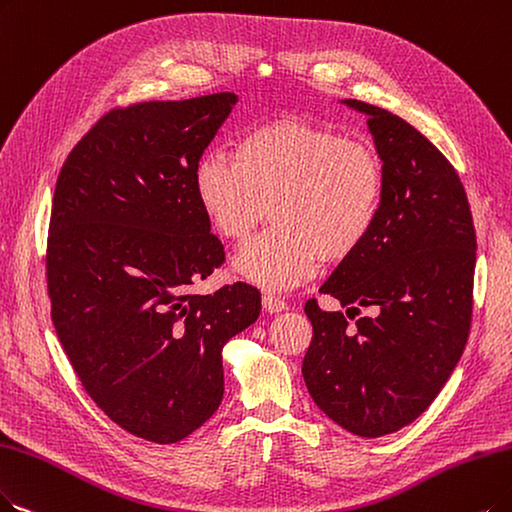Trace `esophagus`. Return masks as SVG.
I'll use <instances>...</instances> for the list:
<instances>
[{
	"instance_id": "esophagus-1",
	"label": "esophagus",
	"mask_w": 512,
	"mask_h": 512,
	"mask_svg": "<svg viewBox=\"0 0 512 512\" xmlns=\"http://www.w3.org/2000/svg\"><path fill=\"white\" fill-rule=\"evenodd\" d=\"M262 306H264V311L271 313V315L288 309V304H285L279 296H273V294H264L262 296Z\"/></svg>"
}]
</instances>
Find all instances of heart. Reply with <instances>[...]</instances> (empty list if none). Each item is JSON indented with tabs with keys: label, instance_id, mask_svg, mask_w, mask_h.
<instances>
[{
	"label": "heart",
	"instance_id": "obj_1",
	"mask_svg": "<svg viewBox=\"0 0 512 512\" xmlns=\"http://www.w3.org/2000/svg\"><path fill=\"white\" fill-rule=\"evenodd\" d=\"M193 189L212 229L245 241L271 210L273 229L235 256V273L267 292L309 281L319 264L351 258L372 235L384 199L378 153L304 119H275L239 136L235 157L203 153Z\"/></svg>",
	"mask_w": 512,
	"mask_h": 512
}]
</instances>
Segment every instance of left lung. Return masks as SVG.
I'll use <instances>...</instances> for the list:
<instances>
[{
    "instance_id": "left-lung-1",
    "label": "left lung",
    "mask_w": 512,
    "mask_h": 512,
    "mask_svg": "<svg viewBox=\"0 0 512 512\" xmlns=\"http://www.w3.org/2000/svg\"><path fill=\"white\" fill-rule=\"evenodd\" d=\"M367 115L384 170L380 218L321 290L376 318L349 326L340 311L304 304L313 340L302 361L319 410L359 437L414 422L435 401L470 332L475 227L462 182L441 151L405 119L342 100Z\"/></svg>"
}]
</instances>
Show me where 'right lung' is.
I'll list each match as a JSON object with an SVG mask.
<instances>
[{
	"label": "right lung",
	"instance_id": "1",
	"mask_svg": "<svg viewBox=\"0 0 512 512\" xmlns=\"http://www.w3.org/2000/svg\"><path fill=\"white\" fill-rule=\"evenodd\" d=\"M237 94L113 109L56 180L46 275L52 321L86 393L124 431L176 443L222 401V346L260 315L248 283L201 296L224 260L193 168Z\"/></svg>",
	"mask_w": 512,
	"mask_h": 512
}]
</instances>
